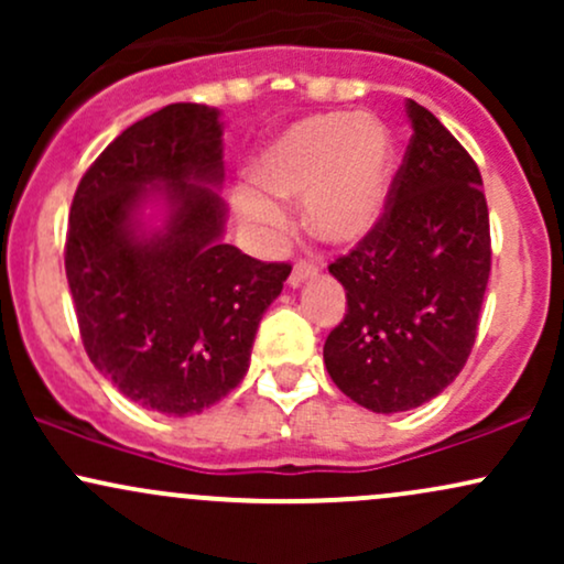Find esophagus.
<instances>
[{"label":"esophagus","mask_w":564,"mask_h":564,"mask_svg":"<svg viewBox=\"0 0 564 564\" xmlns=\"http://www.w3.org/2000/svg\"><path fill=\"white\" fill-rule=\"evenodd\" d=\"M315 275V268L310 262H296L294 268H291V275H289V286H302L304 281H307V278H313Z\"/></svg>","instance_id":"obj_1"}]
</instances>
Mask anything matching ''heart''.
I'll return each instance as SVG.
<instances>
[{"label": "heart", "instance_id": "b5f03b06", "mask_svg": "<svg viewBox=\"0 0 564 564\" xmlns=\"http://www.w3.org/2000/svg\"><path fill=\"white\" fill-rule=\"evenodd\" d=\"M394 172L390 129L371 113L304 116L251 161V183L232 187L238 223L264 249L289 230L281 200H304V225L323 243L355 246L379 225Z\"/></svg>", "mask_w": 564, "mask_h": 564}]
</instances>
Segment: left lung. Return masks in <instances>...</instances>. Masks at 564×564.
Wrapping results in <instances>:
<instances>
[{
    "label": "left lung",
    "instance_id": "left-lung-1",
    "mask_svg": "<svg viewBox=\"0 0 564 564\" xmlns=\"http://www.w3.org/2000/svg\"><path fill=\"white\" fill-rule=\"evenodd\" d=\"M411 142L379 225L328 264L347 291L323 364L373 413L437 398L467 364L490 275L482 177L464 145L416 100Z\"/></svg>",
    "mask_w": 564,
    "mask_h": 564
}]
</instances>
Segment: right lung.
Segmentation results:
<instances>
[{
  "instance_id": "right-lung-1",
  "label": "right lung",
  "mask_w": 564,
  "mask_h": 564,
  "mask_svg": "<svg viewBox=\"0 0 564 564\" xmlns=\"http://www.w3.org/2000/svg\"><path fill=\"white\" fill-rule=\"evenodd\" d=\"M219 183V111L172 102L124 129L70 204L66 278L84 349L124 398L166 416H193L241 384L291 273L223 241ZM145 205L162 209L159 226Z\"/></svg>"
}]
</instances>
